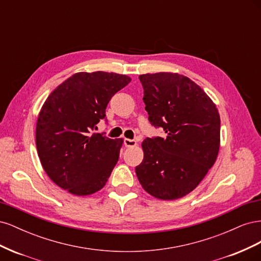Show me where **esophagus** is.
I'll list each match as a JSON object with an SVG mask.
<instances>
[{"label":"esophagus","instance_id":"obj_1","mask_svg":"<svg viewBox=\"0 0 261 261\" xmlns=\"http://www.w3.org/2000/svg\"><path fill=\"white\" fill-rule=\"evenodd\" d=\"M124 145H125V147H135L137 145V143H136L135 139L125 138L124 139Z\"/></svg>","mask_w":261,"mask_h":261}]
</instances>
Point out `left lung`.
Returning <instances> with one entry per match:
<instances>
[{"mask_svg":"<svg viewBox=\"0 0 261 261\" xmlns=\"http://www.w3.org/2000/svg\"><path fill=\"white\" fill-rule=\"evenodd\" d=\"M148 120L165 137L146 138L139 183L155 198H181L198 186L215 164L220 148L216 105L188 77L173 73L139 76Z\"/></svg>","mask_w":261,"mask_h":261,"instance_id":"left-lung-1","label":"left lung"}]
</instances>
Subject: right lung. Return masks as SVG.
<instances>
[{
  "instance_id": "obj_1",
  "label": "right lung",
  "mask_w": 261,
  "mask_h": 261,
  "mask_svg": "<svg viewBox=\"0 0 261 261\" xmlns=\"http://www.w3.org/2000/svg\"><path fill=\"white\" fill-rule=\"evenodd\" d=\"M126 75L77 73L55 88L38 116L36 145L48 176L73 195L96 193L117 163L123 139L93 133L106 120L114 94L128 85Z\"/></svg>"
}]
</instances>
